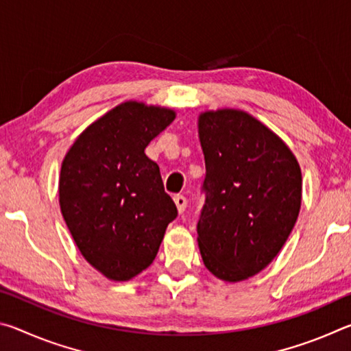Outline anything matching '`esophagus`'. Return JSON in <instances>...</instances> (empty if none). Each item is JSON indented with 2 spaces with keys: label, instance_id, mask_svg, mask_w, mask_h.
Here are the masks:
<instances>
[{
  "label": "esophagus",
  "instance_id": "34e87169",
  "mask_svg": "<svg viewBox=\"0 0 351 351\" xmlns=\"http://www.w3.org/2000/svg\"><path fill=\"white\" fill-rule=\"evenodd\" d=\"M173 201H175V204H176V207H178V212L182 213L184 210H186V207H187V198L184 197V195H175Z\"/></svg>",
  "mask_w": 351,
  "mask_h": 351
}]
</instances>
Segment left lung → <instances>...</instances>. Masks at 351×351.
I'll use <instances>...</instances> for the list:
<instances>
[{"label": "left lung", "mask_w": 351, "mask_h": 351, "mask_svg": "<svg viewBox=\"0 0 351 351\" xmlns=\"http://www.w3.org/2000/svg\"><path fill=\"white\" fill-rule=\"evenodd\" d=\"M198 128L206 161L201 257L221 280H245L276 258L294 228L300 167L280 138L243 111L204 112Z\"/></svg>", "instance_id": "left-lung-1"}]
</instances>
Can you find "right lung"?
<instances>
[{"mask_svg":"<svg viewBox=\"0 0 351 351\" xmlns=\"http://www.w3.org/2000/svg\"><path fill=\"white\" fill-rule=\"evenodd\" d=\"M171 110L127 102L83 132L63 159L60 209L83 257L111 280L153 263L178 209L145 147Z\"/></svg>","mask_w":351,"mask_h":351,"instance_id":"add662e5","label":"right lung"}]
</instances>
